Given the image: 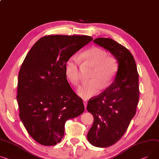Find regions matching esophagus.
<instances>
[{
    "mask_svg": "<svg viewBox=\"0 0 159 159\" xmlns=\"http://www.w3.org/2000/svg\"><path fill=\"white\" fill-rule=\"evenodd\" d=\"M83 103H84V107H85V109H86L87 105H88L87 100H83Z\"/></svg>",
    "mask_w": 159,
    "mask_h": 159,
    "instance_id": "obj_1",
    "label": "esophagus"
}]
</instances>
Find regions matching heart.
<instances>
[{
  "label": "heart",
  "instance_id": "heart-1",
  "mask_svg": "<svg viewBox=\"0 0 159 159\" xmlns=\"http://www.w3.org/2000/svg\"><path fill=\"white\" fill-rule=\"evenodd\" d=\"M83 64L93 68L90 73L91 80L84 82L77 90L78 94L84 98H89L97 95L101 89L108 88L113 82L118 68L116 59L108 57L107 52L94 47L80 56ZM76 56H71L66 62L65 71L67 79L73 84H77L80 76V60Z\"/></svg>",
  "mask_w": 159,
  "mask_h": 159
}]
</instances>
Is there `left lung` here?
Here are the masks:
<instances>
[{
    "mask_svg": "<svg viewBox=\"0 0 159 159\" xmlns=\"http://www.w3.org/2000/svg\"><path fill=\"white\" fill-rule=\"evenodd\" d=\"M94 43L109 51L118 62L111 85L97 97L90 98L87 110L94 121L88 133L93 146L105 148L118 142L127 130L139 102V75L130 52L111 38H98Z\"/></svg>",
    "mask_w": 159,
    "mask_h": 159,
    "instance_id": "obj_1",
    "label": "left lung"
}]
</instances>
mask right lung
Listing matches in <instances>:
<instances>
[{"mask_svg": "<svg viewBox=\"0 0 159 159\" xmlns=\"http://www.w3.org/2000/svg\"><path fill=\"white\" fill-rule=\"evenodd\" d=\"M93 40L88 36L51 35L39 39L21 66L16 99L20 118L38 143H60L65 124L84 111L81 98L68 82L66 61Z\"/></svg>", "mask_w": 159, "mask_h": 159, "instance_id": "obj_1", "label": "right lung"}]
</instances>
